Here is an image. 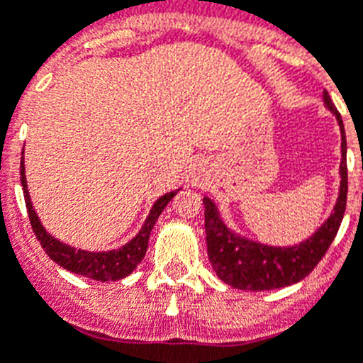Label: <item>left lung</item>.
<instances>
[{
  "label": "left lung",
  "instance_id": "1",
  "mask_svg": "<svg viewBox=\"0 0 363 363\" xmlns=\"http://www.w3.org/2000/svg\"><path fill=\"white\" fill-rule=\"evenodd\" d=\"M323 101L333 112L342 130V163H340V196L329 220L300 245L269 247L251 242L230 233L220 220L218 211L209 198H203L205 205V236L211 265L220 280L233 285L234 289L269 291L287 287L303 278L318 265L327 249L335 240L347 203V160H345V130L342 116L333 105L331 96L323 92Z\"/></svg>",
  "mask_w": 363,
  "mask_h": 363
}]
</instances>
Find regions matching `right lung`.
Instances as JSON below:
<instances>
[{
  "label": "right lung",
  "instance_id": "obj_1",
  "mask_svg": "<svg viewBox=\"0 0 363 363\" xmlns=\"http://www.w3.org/2000/svg\"><path fill=\"white\" fill-rule=\"evenodd\" d=\"M19 174H21V185H23V196L25 205H27L28 220L34 234H36L38 242L41 243L43 251L49 255L50 259H54L57 265H62L67 271L74 272V274H82V277L92 278L98 281H114L121 280V278L129 277L130 272L138 267V264L142 262L143 256L147 252V245H149V236L152 230L154 223L165 209V205L176 196V192H167L160 198L150 209L149 218L143 223L142 230L130 240L127 245L116 251H107V252H89L82 251V249H74V247L65 245L60 240L52 238L47 230L41 225L40 218L36 216V211L32 209V201L28 196L27 191V179H25V165L23 158H21V167H19Z\"/></svg>",
  "mask_w": 363,
  "mask_h": 363
}]
</instances>
